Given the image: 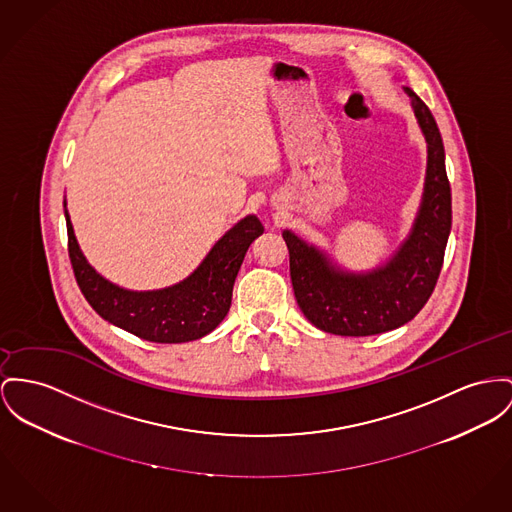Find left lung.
<instances>
[{"instance_id":"left-lung-1","label":"left lung","mask_w":512,"mask_h":512,"mask_svg":"<svg viewBox=\"0 0 512 512\" xmlns=\"http://www.w3.org/2000/svg\"><path fill=\"white\" fill-rule=\"evenodd\" d=\"M404 91L427 143V171L413 225L392 256L373 270L351 272L326 250L283 231L295 299L328 334L359 338L408 324L429 301L443 268L452 223L443 137L427 104L409 87Z\"/></svg>"}]
</instances>
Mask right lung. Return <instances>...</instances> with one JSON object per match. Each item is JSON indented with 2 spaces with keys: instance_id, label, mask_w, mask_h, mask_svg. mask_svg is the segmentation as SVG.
I'll use <instances>...</instances> for the list:
<instances>
[{
  "instance_id": "add662e5",
  "label": "right lung",
  "mask_w": 512,
  "mask_h": 512,
  "mask_svg": "<svg viewBox=\"0 0 512 512\" xmlns=\"http://www.w3.org/2000/svg\"><path fill=\"white\" fill-rule=\"evenodd\" d=\"M64 213L69 260L89 305L106 322L155 343L200 340L223 322L231 308L233 285L244 254L264 233L260 219L246 215L211 246L202 264L188 277L165 289L132 291L108 281L87 262L75 239L66 200Z\"/></svg>"
}]
</instances>
